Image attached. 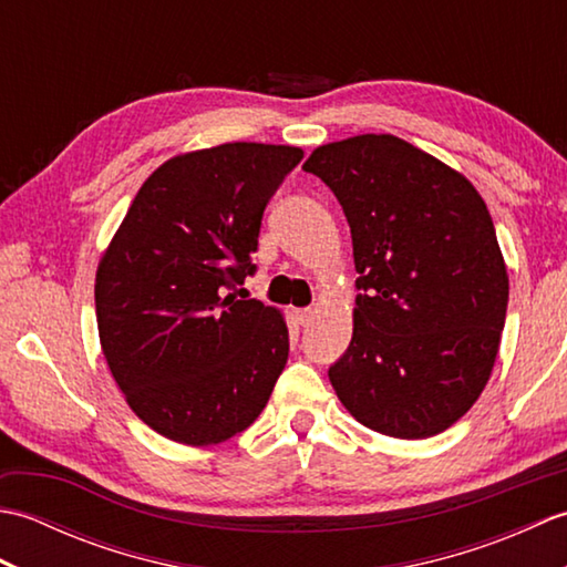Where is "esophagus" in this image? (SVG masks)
I'll return each instance as SVG.
<instances>
[{"instance_id":"1","label":"esophagus","mask_w":567,"mask_h":567,"mask_svg":"<svg viewBox=\"0 0 567 567\" xmlns=\"http://www.w3.org/2000/svg\"><path fill=\"white\" fill-rule=\"evenodd\" d=\"M315 315H317V311L315 309H311V307H307V309H297V321L299 323H302V327H307V323H311V321H315Z\"/></svg>"}]
</instances>
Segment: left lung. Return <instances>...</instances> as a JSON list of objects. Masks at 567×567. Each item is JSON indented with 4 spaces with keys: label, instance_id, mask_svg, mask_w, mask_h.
I'll return each mask as SVG.
<instances>
[{
    "label": "left lung",
    "instance_id": "left-lung-1",
    "mask_svg": "<svg viewBox=\"0 0 567 567\" xmlns=\"http://www.w3.org/2000/svg\"><path fill=\"white\" fill-rule=\"evenodd\" d=\"M343 207L358 280L353 339L329 368L341 404L394 439L453 426L483 394L509 275L465 175L392 134L327 143L302 165Z\"/></svg>",
    "mask_w": 567,
    "mask_h": 567
}]
</instances>
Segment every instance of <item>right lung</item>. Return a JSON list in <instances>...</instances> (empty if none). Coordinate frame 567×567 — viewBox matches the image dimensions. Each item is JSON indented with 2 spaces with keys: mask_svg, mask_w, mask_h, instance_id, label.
I'll return each instance as SVG.
<instances>
[{
  "mask_svg": "<svg viewBox=\"0 0 567 567\" xmlns=\"http://www.w3.org/2000/svg\"><path fill=\"white\" fill-rule=\"evenodd\" d=\"M302 148L221 143L155 171L94 280L100 343L134 414L161 436L214 445L248 429L290 353L285 317L238 299L262 212Z\"/></svg>",
  "mask_w": 567,
  "mask_h": 567,
  "instance_id": "1",
  "label": "right lung"
}]
</instances>
